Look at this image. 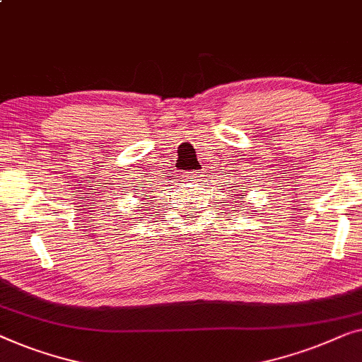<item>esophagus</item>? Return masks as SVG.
<instances>
[{
	"label": "esophagus",
	"instance_id": "1",
	"mask_svg": "<svg viewBox=\"0 0 362 362\" xmlns=\"http://www.w3.org/2000/svg\"><path fill=\"white\" fill-rule=\"evenodd\" d=\"M200 175H202V172L192 170V172H185V174H183L182 177H183V180H185V182H197L198 179H200Z\"/></svg>",
	"mask_w": 362,
	"mask_h": 362
}]
</instances>
